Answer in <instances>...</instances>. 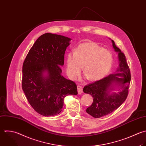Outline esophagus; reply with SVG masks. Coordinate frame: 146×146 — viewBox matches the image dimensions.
Returning <instances> with one entry per match:
<instances>
[{
  "label": "esophagus",
  "instance_id": "34e87169",
  "mask_svg": "<svg viewBox=\"0 0 146 146\" xmlns=\"http://www.w3.org/2000/svg\"><path fill=\"white\" fill-rule=\"evenodd\" d=\"M77 90H78V94H81L83 92V89L82 87L80 85H77Z\"/></svg>",
  "mask_w": 146,
  "mask_h": 146
}]
</instances>
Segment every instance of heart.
I'll return each instance as SVG.
<instances>
[{
  "instance_id": "1",
  "label": "heart",
  "mask_w": 146,
  "mask_h": 146,
  "mask_svg": "<svg viewBox=\"0 0 146 146\" xmlns=\"http://www.w3.org/2000/svg\"><path fill=\"white\" fill-rule=\"evenodd\" d=\"M113 56L107 49L97 43L88 41L80 44L74 52L69 53L66 58V72L70 79H75L81 73L90 81L104 78L113 64Z\"/></svg>"
}]
</instances>
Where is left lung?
Here are the masks:
<instances>
[{
  "label": "left lung",
  "mask_w": 146,
  "mask_h": 146,
  "mask_svg": "<svg viewBox=\"0 0 146 146\" xmlns=\"http://www.w3.org/2000/svg\"><path fill=\"white\" fill-rule=\"evenodd\" d=\"M111 41L115 51L118 53L119 67L117 72L86 85L83 89L84 93L94 98L92 105L86 109V112L94 118H100L113 112L125 101L129 93L131 73L126 56L114 41ZM119 88L121 90L118 94L112 92Z\"/></svg>",
  "instance_id": "left-lung-1"
}]
</instances>
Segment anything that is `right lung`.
Instances as JSON below:
<instances>
[{"mask_svg":"<svg viewBox=\"0 0 146 146\" xmlns=\"http://www.w3.org/2000/svg\"><path fill=\"white\" fill-rule=\"evenodd\" d=\"M71 38L46 33L30 49L23 65L22 89L33 109L45 116L61 113L65 97L78 94L76 83L61 76Z\"/></svg>","mask_w":146,"mask_h":146,"instance_id":"add662e5","label":"right lung"}]
</instances>
